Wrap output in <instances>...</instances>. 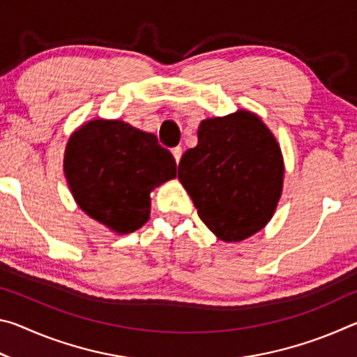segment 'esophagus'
<instances>
[{
	"label": "esophagus",
	"instance_id": "esophagus-1",
	"mask_svg": "<svg viewBox=\"0 0 357 357\" xmlns=\"http://www.w3.org/2000/svg\"><path fill=\"white\" fill-rule=\"evenodd\" d=\"M172 154H173V157H174V160H176V164H179L181 155H183V148H179V146L173 148V149H172Z\"/></svg>",
	"mask_w": 357,
	"mask_h": 357
}]
</instances>
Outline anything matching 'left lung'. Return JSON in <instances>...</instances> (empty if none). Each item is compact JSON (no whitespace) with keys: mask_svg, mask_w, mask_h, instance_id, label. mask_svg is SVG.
Segmentation results:
<instances>
[{"mask_svg":"<svg viewBox=\"0 0 357 357\" xmlns=\"http://www.w3.org/2000/svg\"><path fill=\"white\" fill-rule=\"evenodd\" d=\"M178 178L204 225L222 241L236 243L273 217L282 193L283 159L263 121L236 112L202 121L198 144L181 157Z\"/></svg>","mask_w":357,"mask_h":357,"instance_id":"left-lung-1","label":"left lung"}]
</instances>
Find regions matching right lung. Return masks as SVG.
Returning <instances> with one entry per match:
<instances>
[{
    "label": "right lung",
    "mask_w": 357,
    "mask_h": 357,
    "mask_svg": "<svg viewBox=\"0 0 357 357\" xmlns=\"http://www.w3.org/2000/svg\"><path fill=\"white\" fill-rule=\"evenodd\" d=\"M64 173L84 213L116 233L149 219V193L176 176V162L154 134L123 121L94 119L70 137Z\"/></svg>",
    "instance_id": "right-lung-1"
}]
</instances>
